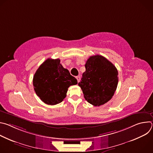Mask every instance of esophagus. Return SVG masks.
Segmentation results:
<instances>
[{"label":"esophagus","mask_w":153,"mask_h":153,"mask_svg":"<svg viewBox=\"0 0 153 153\" xmlns=\"http://www.w3.org/2000/svg\"><path fill=\"white\" fill-rule=\"evenodd\" d=\"M76 79H77V82H79L80 81V77L79 76H76Z\"/></svg>","instance_id":"obj_1"}]
</instances>
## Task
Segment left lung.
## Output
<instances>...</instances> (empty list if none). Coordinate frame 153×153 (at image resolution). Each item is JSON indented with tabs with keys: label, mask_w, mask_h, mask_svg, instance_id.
<instances>
[{
	"label": "left lung",
	"mask_w": 153,
	"mask_h": 153,
	"mask_svg": "<svg viewBox=\"0 0 153 153\" xmlns=\"http://www.w3.org/2000/svg\"><path fill=\"white\" fill-rule=\"evenodd\" d=\"M86 71L78 83L84 97L90 104L99 106L111 99L118 84V71L114 65L100 55L89 57Z\"/></svg>",
	"instance_id": "8db88e82"
}]
</instances>
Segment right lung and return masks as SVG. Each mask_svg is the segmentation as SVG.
Wrapping results in <instances>:
<instances>
[{"mask_svg":"<svg viewBox=\"0 0 153 153\" xmlns=\"http://www.w3.org/2000/svg\"><path fill=\"white\" fill-rule=\"evenodd\" d=\"M59 59H47L37 70L33 77L36 94L46 104L54 105L66 97L68 88L77 84V79L63 67Z\"/></svg>","mask_w":153,"mask_h":153,"instance_id":"1","label":"right lung"}]
</instances>
